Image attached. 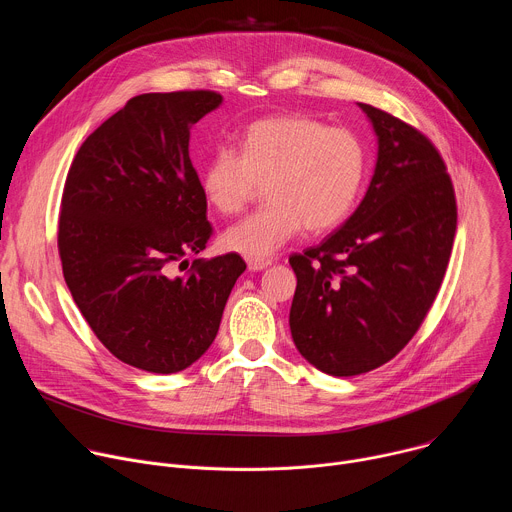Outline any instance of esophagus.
Segmentation results:
<instances>
[{"mask_svg":"<svg viewBox=\"0 0 512 512\" xmlns=\"http://www.w3.org/2000/svg\"><path fill=\"white\" fill-rule=\"evenodd\" d=\"M269 265H271L269 259H251V257H247V269L249 271H263Z\"/></svg>","mask_w":512,"mask_h":512,"instance_id":"1","label":"esophagus"}]
</instances>
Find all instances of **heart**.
<instances>
[{
  "mask_svg": "<svg viewBox=\"0 0 512 512\" xmlns=\"http://www.w3.org/2000/svg\"><path fill=\"white\" fill-rule=\"evenodd\" d=\"M367 150L346 129H330L306 115H281L251 123L239 152L221 145L200 170L208 204L225 216L241 212L265 184L267 206L233 225L223 247L267 259L304 227L320 235L338 227L354 208Z\"/></svg>",
  "mask_w": 512,
  "mask_h": 512,
  "instance_id": "obj_1",
  "label": "heart"
}]
</instances>
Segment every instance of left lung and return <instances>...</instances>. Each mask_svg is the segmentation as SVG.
I'll use <instances>...</instances> for the list:
<instances>
[{"mask_svg": "<svg viewBox=\"0 0 512 512\" xmlns=\"http://www.w3.org/2000/svg\"><path fill=\"white\" fill-rule=\"evenodd\" d=\"M377 135L367 194L320 245L289 257L298 287L289 330L332 377L389 362L440 291L456 235V198L433 143L401 119L358 103Z\"/></svg>", "mask_w": 512, "mask_h": 512, "instance_id": "1", "label": "left lung"}]
</instances>
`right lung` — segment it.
Returning a JSON list of instances; mask_svg holds the SVG:
<instances>
[{
  "instance_id": "1",
  "label": "right lung",
  "mask_w": 512,
  "mask_h": 512,
  "mask_svg": "<svg viewBox=\"0 0 512 512\" xmlns=\"http://www.w3.org/2000/svg\"><path fill=\"white\" fill-rule=\"evenodd\" d=\"M223 105L212 91L145 93L101 123L66 176L58 251L72 300L105 348L135 369H188L216 338L247 269L237 253L194 259L212 235L190 129Z\"/></svg>"
}]
</instances>
